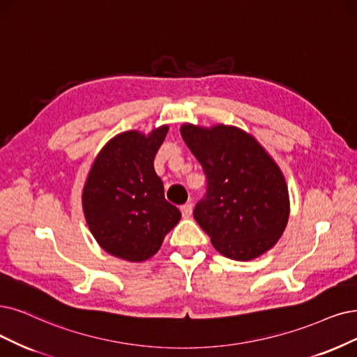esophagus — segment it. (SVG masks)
Instances as JSON below:
<instances>
[{
    "instance_id": "obj_1",
    "label": "esophagus",
    "mask_w": 357,
    "mask_h": 357,
    "mask_svg": "<svg viewBox=\"0 0 357 357\" xmlns=\"http://www.w3.org/2000/svg\"><path fill=\"white\" fill-rule=\"evenodd\" d=\"M181 213H182V218L188 219V218L191 216V213H192V204H191V203H187V204L181 206Z\"/></svg>"
}]
</instances>
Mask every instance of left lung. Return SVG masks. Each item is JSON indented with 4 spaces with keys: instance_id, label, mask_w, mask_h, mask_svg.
Listing matches in <instances>:
<instances>
[{
    "instance_id": "8db88e82",
    "label": "left lung",
    "mask_w": 357,
    "mask_h": 357,
    "mask_svg": "<svg viewBox=\"0 0 357 357\" xmlns=\"http://www.w3.org/2000/svg\"><path fill=\"white\" fill-rule=\"evenodd\" d=\"M181 135L206 174L207 191L195 204L194 219L213 247L234 260L266 253L281 238L289 215L278 165L240 128L185 123Z\"/></svg>"
}]
</instances>
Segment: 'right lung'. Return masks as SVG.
Listing matches in <instances>:
<instances>
[{"mask_svg": "<svg viewBox=\"0 0 357 357\" xmlns=\"http://www.w3.org/2000/svg\"><path fill=\"white\" fill-rule=\"evenodd\" d=\"M167 130L163 125L149 135L122 132L92 163L82 192L84 215L100 247L114 257L150 259L181 219L178 207L165 199L163 182L154 170Z\"/></svg>", "mask_w": 357, "mask_h": 357, "instance_id": "right-lung-1", "label": "right lung"}]
</instances>
